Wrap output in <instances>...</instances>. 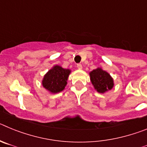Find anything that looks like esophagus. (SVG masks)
I'll return each instance as SVG.
<instances>
[{
	"label": "esophagus",
	"mask_w": 147,
	"mask_h": 147,
	"mask_svg": "<svg viewBox=\"0 0 147 147\" xmlns=\"http://www.w3.org/2000/svg\"><path fill=\"white\" fill-rule=\"evenodd\" d=\"M77 67L79 69H82V65L81 64H77Z\"/></svg>",
	"instance_id": "esophagus-1"
}]
</instances>
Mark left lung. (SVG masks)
<instances>
[{
  "instance_id": "8db88e82",
  "label": "left lung",
  "mask_w": 147,
  "mask_h": 147,
  "mask_svg": "<svg viewBox=\"0 0 147 147\" xmlns=\"http://www.w3.org/2000/svg\"><path fill=\"white\" fill-rule=\"evenodd\" d=\"M90 81L96 91L104 93L113 88L114 83L113 78L108 73L98 67L90 73Z\"/></svg>"
}]
</instances>
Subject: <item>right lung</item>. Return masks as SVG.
Returning a JSON list of instances; mask_svg holds the SVG:
<instances>
[{"instance_id": "1", "label": "right lung", "mask_w": 147, "mask_h": 147, "mask_svg": "<svg viewBox=\"0 0 147 147\" xmlns=\"http://www.w3.org/2000/svg\"><path fill=\"white\" fill-rule=\"evenodd\" d=\"M71 70L65 69L59 65H54L44 76L42 85L51 93L62 91L67 85Z\"/></svg>"}]
</instances>
